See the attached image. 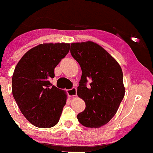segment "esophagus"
Wrapping results in <instances>:
<instances>
[{
	"instance_id": "esophagus-1",
	"label": "esophagus",
	"mask_w": 153,
	"mask_h": 153,
	"mask_svg": "<svg viewBox=\"0 0 153 153\" xmlns=\"http://www.w3.org/2000/svg\"><path fill=\"white\" fill-rule=\"evenodd\" d=\"M67 94L69 97H74L76 96L77 95V89L76 88L72 87V89H67Z\"/></svg>"
}]
</instances>
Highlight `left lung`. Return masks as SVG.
Returning <instances> with one entry per match:
<instances>
[{
  "mask_svg": "<svg viewBox=\"0 0 153 153\" xmlns=\"http://www.w3.org/2000/svg\"><path fill=\"white\" fill-rule=\"evenodd\" d=\"M70 52L81 68L77 94L86 104L77 118L83 126L99 128L113 118L124 97L122 69L104 48L92 41L72 43Z\"/></svg>",
  "mask_w": 153,
  "mask_h": 153,
  "instance_id": "8db88e82",
  "label": "left lung"
}]
</instances>
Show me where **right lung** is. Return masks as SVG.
Masks as SVG:
<instances>
[{
	"label": "right lung",
	"mask_w": 153,
	"mask_h": 153,
	"mask_svg": "<svg viewBox=\"0 0 153 153\" xmlns=\"http://www.w3.org/2000/svg\"><path fill=\"white\" fill-rule=\"evenodd\" d=\"M69 47L65 43L39 44L24 54L15 68L12 95L24 117L37 127L58 124L67 103L66 92L52 86L50 80Z\"/></svg>",
	"instance_id": "add662e5"
}]
</instances>
